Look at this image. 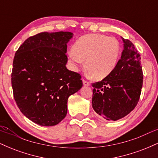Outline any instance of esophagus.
<instances>
[{"label":"esophagus","instance_id":"obj_1","mask_svg":"<svg viewBox=\"0 0 158 158\" xmlns=\"http://www.w3.org/2000/svg\"><path fill=\"white\" fill-rule=\"evenodd\" d=\"M82 82H83V85H84L85 86H89L90 85V82H88V81L85 80V79H82Z\"/></svg>","mask_w":158,"mask_h":158}]
</instances>
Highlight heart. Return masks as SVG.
Masks as SVG:
<instances>
[{"label": "heart", "instance_id": "obj_1", "mask_svg": "<svg viewBox=\"0 0 158 158\" xmlns=\"http://www.w3.org/2000/svg\"><path fill=\"white\" fill-rule=\"evenodd\" d=\"M120 54V44L114 37L87 34L77 40L68 58L74 68L85 60V67L97 80L108 77L115 68Z\"/></svg>", "mask_w": 158, "mask_h": 158}]
</instances>
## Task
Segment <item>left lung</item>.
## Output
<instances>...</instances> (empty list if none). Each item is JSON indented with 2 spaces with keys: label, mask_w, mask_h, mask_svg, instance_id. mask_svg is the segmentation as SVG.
<instances>
[{
  "label": "left lung",
  "mask_w": 158,
  "mask_h": 158,
  "mask_svg": "<svg viewBox=\"0 0 158 158\" xmlns=\"http://www.w3.org/2000/svg\"><path fill=\"white\" fill-rule=\"evenodd\" d=\"M122 39L124 48L115 68L102 81L92 84V107L107 120L116 121L135 109L143 86L140 55L131 41Z\"/></svg>",
  "instance_id": "1"
}]
</instances>
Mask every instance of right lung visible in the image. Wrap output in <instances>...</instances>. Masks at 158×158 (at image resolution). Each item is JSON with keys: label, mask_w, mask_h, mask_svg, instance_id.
Returning <instances> with one entry per match:
<instances>
[{"label": "right lung", "mask_w": 158, "mask_h": 158, "mask_svg": "<svg viewBox=\"0 0 158 158\" xmlns=\"http://www.w3.org/2000/svg\"><path fill=\"white\" fill-rule=\"evenodd\" d=\"M70 32H40L15 52L12 71L14 99L36 124L52 126L66 117L68 99L82 87L80 74L66 68Z\"/></svg>", "instance_id": "obj_1"}]
</instances>
